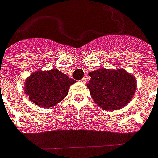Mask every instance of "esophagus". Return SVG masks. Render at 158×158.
Instances as JSON below:
<instances>
[{
  "label": "esophagus",
  "mask_w": 158,
  "mask_h": 158,
  "mask_svg": "<svg viewBox=\"0 0 158 158\" xmlns=\"http://www.w3.org/2000/svg\"><path fill=\"white\" fill-rule=\"evenodd\" d=\"M80 81L81 82H82V83H85V82H86V78L83 77L81 80H80Z\"/></svg>",
  "instance_id": "34e87169"
}]
</instances>
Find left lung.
Instances as JSON below:
<instances>
[{"label": "left lung", "mask_w": 158, "mask_h": 158, "mask_svg": "<svg viewBox=\"0 0 158 158\" xmlns=\"http://www.w3.org/2000/svg\"><path fill=\"white\" fill-rule=\"evenodd\" d=\"M91 80L86 86L92 99L101 108L115 111L125 106L133 97L137 81L125 70H95L89 73Z\"/></svg>", "instance_id": "left-lung-1"}]
</instances>
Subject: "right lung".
I'll list each match as a JSON object with an SVG mask.
<instances>
[{
    "instance_id": "1",
    "label": "right lung",
    "mask_w": 158,
    "mask_h": 158,
    "mask_svg": "<svg viewBox=\"0 0 158 158\" xmlns=\"http://www.w3.org/2000/svg\"><path fill=\"white\" fill-rule=\"evenodd\" d=\"M76 81L56 68L36 71L26 80L24 88L31 102L42 107L56 106L68 94L71 85Z\"/></svg>"
}]
</instances>
